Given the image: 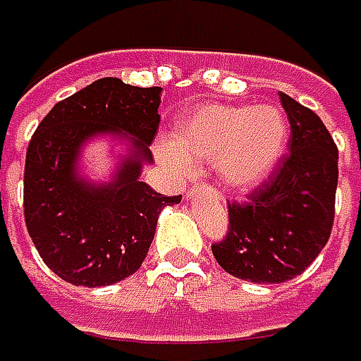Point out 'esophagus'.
Listing matches in <instances>:
<instances>
[{
	"instance_id": "34e87169",
	"label": "esophagus",
	"mask_w": 361,
	"mask_h": 361,
	"mask_svg": "<svg viewBox=\"0 0 361 361\" xmlns=\"http://www.w3.org/2000/svg\"><path fill=\"white\" fill-rule=\"evenodd\" d=\"M197 189H205L209 190V192H217V190L213 189V187H209V185H199V187H189V190H187V199H190V197H195V192H197Z\"/></svg>"
}]
</instances>
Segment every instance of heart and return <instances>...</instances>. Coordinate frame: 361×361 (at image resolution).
<instances>
[{
	"label": "heart",
	"instance_id": "heart-1",
	"mask_svg": "<svg viewBox=\"0 0 361 361\" xmlns=\"http://www.w3.org/2000/svg\"><path fill=\"white\" fill-rule=\"evenodd\" d=\"M288 140V121L279 107L209 103L174 123L164 158L174 171L190 174L195 164L213 162L231 189L256 187L276 166Z\"/></svg>",
	"mask_w": 361,
	"mask_h": 361
}]
</instances>
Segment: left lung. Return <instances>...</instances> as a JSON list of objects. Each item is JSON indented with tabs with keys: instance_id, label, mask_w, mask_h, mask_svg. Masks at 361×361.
Wrapping results in <instances>:
<instances>
[{
	"instance_id": "1",
	"label": "left lung",
	"mask_w": 361,
	"mask_h": 361,
	"mask_svg": "<svg viewBox=\"0 0 361 361\" xmlns=\"http://www.w3.org/2000/svg\"><path fill=\"white\" fill-rule=\"evenodd\" d=\"M290 123V152L247 201H227V233L211 245L231 276L279 284L302 274L331 235L337 146L313 109L280 91Z\"/></svg>"
}]
</instances>
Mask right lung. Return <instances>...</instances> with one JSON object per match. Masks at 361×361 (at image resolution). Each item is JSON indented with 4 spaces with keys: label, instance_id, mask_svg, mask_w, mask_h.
<instances>
[{
    "label": "right lung",
    "instance_id": "1",
    "mask_svg": "<svg viewBox=\"0 0 361 361\" xmlns=\"http://www.w3.org/2000/svg\"><path fill=\"white\" fill-rule=\"evenodd\" d=\"M160 87H132L105 77L59 101L27 144L24 219L40 258L75 286H107L142 266L156 233L158 213L180 203L140 180L142 160L158 132ZM135 135V158L109 188H87L74 174L87 137L105 131Z\"/></svg>",
    "mask_w": 361,
    "mask_h": 361
}]
</instances>
